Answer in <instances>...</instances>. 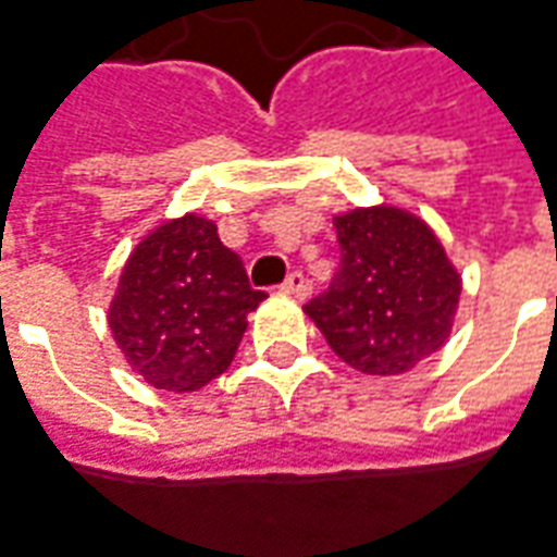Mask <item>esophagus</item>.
Masks as SVG:
<instances>
[{
	"instance_id": "34e87169",
	"label": "esophagus",
	"mask_w": 557,
	"mask_h": 557,
	"mask_svg": "<svg viewBox=\"0 0 557 557\" xmlns=\"http://www.w3.org/2000/svg\"><path fill=\"white\" fill-rule=\"evenodd\" d=\"M280 289L286 292V295H295V298H305L307 295V277L301 271H292L289 277L283 280V286Z\"/></svg>"
}]
</instances>
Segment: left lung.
Returning <instances> with one entry per match:
<instances>
[{"label": "left lung", "instance_id": "1", "mask_svg": "<svg viewBox=\"0 0 557 557\" xmlns=\"http://www.w3.org/2000/svg\"><path fill=\"white\" fill-rule=\"evenodd\" d=\"M334 232L341 265L305 313L349 368L407 373L453 332L458 271L437 235L398 208H356L334 220Z\"/></svg>", "mask_w": 557, "mask_h": 557}]
</instances>
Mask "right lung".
<instances>
[{
    "label": "right lung",
    "mask_w": 557,
    "mask_h": 557,
    "mask_svg": "<svg viewBox=\"0 0 557 557\" xmlns=\"http://www.w3.org/2000/svg\"><path fill=\"white\" fill-rule=\"evenodd\" d=\"M252 289L244 262L198 213L162 223L135 247L108 325L135 373L165 392H196L232 364Z\"/></svg>",
    "instance_id": "obj_1"
}]
</instances>
